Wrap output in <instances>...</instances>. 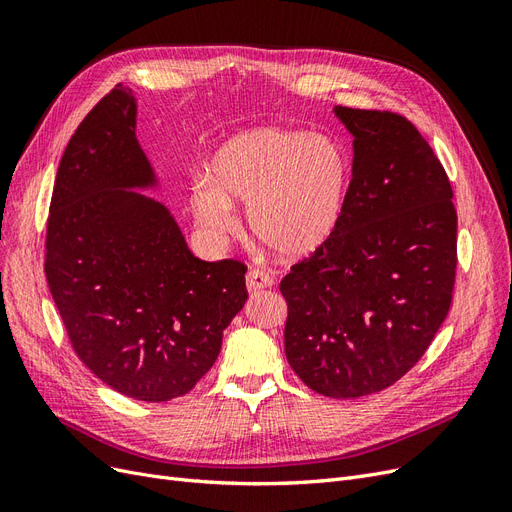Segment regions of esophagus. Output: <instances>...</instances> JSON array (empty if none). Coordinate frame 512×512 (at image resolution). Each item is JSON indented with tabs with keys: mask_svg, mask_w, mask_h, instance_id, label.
<instances>
[{
	"mask_svg": "<svg viewBox=\"0 0 512 512\" xmlns=\"http://www.w3.org/2000/svg\"><path fill=\"white\" fill-rule=\"evenodd\" d=\"M245 284H247V292H250V294H258V292H262L265 288H271V286H273V277H271L269 273H265V271L254 269V271L247 273Z\"/></svg>",
	"mask_w": 512,
	"mask_h": 512,
	"instance_id": "1",
	"label": "esophagus"
}]
</instances>
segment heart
I'll list each match as a JSON object with an SVG mask.
<instances>
[{
    "label": "heart",
    "mask_w": 512,
    "mask_h": 512,
    "mask_svg": "<svg viewBox=\"0 0 512 512\" xmlns=\"http://www.w3.org/2000/svg\"><path fill=\"white\" fill-rule=\"evenodd\" d=\"M352 190L348 149L324 134L252 128L215 151L209 177L192 185V213L211 235L237 226L247 205L254 239L284 260H305L331 243Z\"/></svg>",
    "instance_id": "heart-1"
}]
</instances>
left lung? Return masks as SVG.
<instances>
[{"label":"left lung","instance_id":"1","mask_svg":"<svg viewBox=\"0 0 512 512\" xmlns=\"http://www.w3.org/2000/svg\"><path fill=\"white\" fill-rule=\"evenodd\" d=\"M352 134V190L331 243L280 290L284 350L309 389L356 399L395 384L436 337L453 301L457 213L440 160L389 111L335 106Z\"/></svg>","mask_w":512,"mask_h":512}]
</instances>
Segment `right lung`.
<instances>
[{
	"instance_id": "obj_1",
	"label": "right lung",
	"mask_w": 512,
	"mask_h": 512,
	"mask_svg": "<svg viewBox=\"0 0 512 512\" xmlns=\"http://www.w3.org/2000/svg\"><path fill=\"white\" fill-rule=\"evenodd\" d=\"M136 98L117 85L61 156L44 273L79 359L138 401H168L213 367L245 301V267L196 258L162 203L136 138Z\"/></svg>"
}]
</instances>
